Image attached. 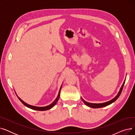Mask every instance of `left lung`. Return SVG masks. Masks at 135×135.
<instances>
[{"mask_svg": "<svg viewBox=\"0 0 135 135\" xmlns=\"http://www.w3.org/2000/svg\"><path fill=\"white\" fill-rule=\"evenodd\" d=\"M125 80H124V83L122 85V86L121 87V88H120V91L118 93V95L114 98H113L112 100H111L110 101H109L107 102H104V103H89V102H86L85 100H84L83 99L81 98L82 100L83 101V102L86 105H88V107H91V108H102V107H105V106L107 105H108L109 104H110L111 103H113L114 102H115L118 98L119 97V96L120 95V94H121L122 92V90H123V87H124V84H125Z\"/></svg>", "mask_w": 135, "mask_h": 135, "instance_id": "left-lung-1", "label": "left lung"}]
</instances>
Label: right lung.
<instances>
[{
	"instance_id": "obj_1",
	"label": "right lung",
	"mask_w": 135,
	"mask_h": 135,
	"mask_svg": "<svg viewBox=\"0 0 135 135\" xmlns=\"http://www.w3.org/2000/svg\"><path fill=\"white\" fill-rule=\"evenodd\" d=\"M61 88H62V86L61 87V88H60V91H59V93L58 96H57V98H56V100H55L51 104H50L49 105L45 106V107H36V106H33V105H30V104H28L26 103L24 101H22V100H21V99L20 97H18V96H17V97H18V98L20 100V101L21 102H22L25 106H26V107H28V108H31V109H32L36 110H39V111L46 110H48V109H50L54 107V106L56 104V103L57 102V101H58V100H59V97H60V91H61Z\"/></svg>"
}]
</instances>
